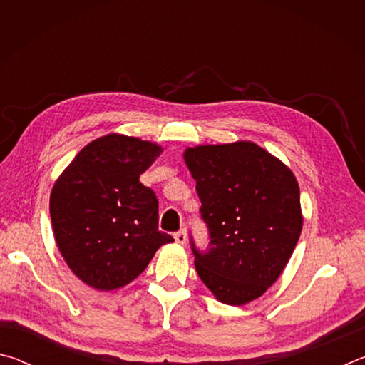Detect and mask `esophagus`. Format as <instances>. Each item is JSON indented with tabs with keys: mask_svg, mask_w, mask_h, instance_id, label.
I'll return each mask as SVG.
<instances>
[{
	"mask_svg": "<svg viewBox=\"0 0 365 365\" xmlns=\"http://www.w3.org/2000/svg\"><path fill=\"white\" fill-rule=\"evenodd\" d=\"M174 238H175V243L185 245V243H187V232H185V230L177 232V233L174 235Z\"/></svg>",
	"mask_w": 365,
	"mask_h": 365,
	"instance_id": "34e87169",
	"label": "esophagus"
}]
</instances>
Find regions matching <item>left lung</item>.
Segmentation results:
<instances>
[{"label": "left lung", "instance_id": "left-lung-1", "mask_svg": "<svg viewBox=\"0 0 365 365\" xmlns=\"http://www.w3.org/2000/svg\"><path fill=\"white\" fill-rule=\"evenodd\" d=\"M183 159L211 235L207 255L193 248L197 275L224 304H248L274 285L298 243V180L252 141L197 145Z\"/></svg>", "mask_w": 365, "mask_h": 365}]
</instances>
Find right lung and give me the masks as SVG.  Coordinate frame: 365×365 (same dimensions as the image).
I'll return each mask as SVG.
<instances>
[{"instance_id":"right-lung-1","label":"right lung","mask_w":365,"mask_h":365,"mask_svg":"<svg viewBox=\"0 0 365 365\" xmlns=\"http://www.w3.org/2000/svg\"><path fill=\"white\" fill-rule=\"evenodd\" d=\"M163 153L154 141L109 133L91 141L54 182L49 214L66 264L98 292L122 288L160 246L158 200L140 175Z\"/></svg>"}]
</instances>
